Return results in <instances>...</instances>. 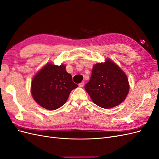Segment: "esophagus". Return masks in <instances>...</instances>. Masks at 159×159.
<instances>
[{"mask_svg": "<svg viewBox=\"0 0 159 159\" xmlns=\"http://www.w3.org/2000/svg\"><path fill=\"white\" fill-rule=\"evenodd\" d=\"M84 85V81H82V82H81L80 84H79V86L80 88H81V87H83V86Z\"/></svg>", "mask_w": 159, "mask_h": 159, "instance_id": "esophagus-1", "label": "esophagus"}]
</instances>
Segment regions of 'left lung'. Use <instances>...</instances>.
Masks as SVG:
<instances>
[{"label":"left lung","instance_id":"left-lung-1","mask_svg":"<svg viewBox=\"0 0 159 159\" xmlns=\"http://www.w3.org/2000/svg\"><path fill=\"white\" fill-rule=\"evenodd\" d=\"M85 89L93 102L104 109L121 104L129 93V84L126 74L114 61L107 58L95 64Z\"/></svg>","mask_w":159,"mask_h":159}]
</instances>
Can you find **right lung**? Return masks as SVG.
<instances>
[{
    "mask_svg": "<svg viewBox=\"0 0 159 159\" xmlns=\"http://www.w3.org/2000/svg\"><path fill=\"white\" fill-rule=\"evenodd\" d=\"M66 66L47 63L34 76L31 94L35 102L48 110H56L64 105L70 93L78 85L66 70Z\"/></svg>",
    "mask_w": 159,
    "mask_h": 159,
    "instance_id": "add662e5",
    "label": "right lung"
}]
</instances>
